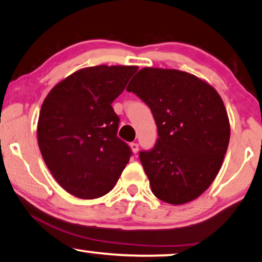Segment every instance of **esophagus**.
I'll use <instances>...</instances> for the list:
<instances>
[{"label":"esophagus","mask_w":262,"mask_h":262,"mask_svg":"<svg viewBox=\"0 0 262 262\" xmlns=\"http://www.w3.org/2000/svg\"><path fill=\"white\" fill-rule=\"evenodd\" d=\"M130 147H131L132 152H134L135 155H137V152H138V144L137 143H131L130 144Z\"/></svg>","instance_id":"1"}]
</instances>
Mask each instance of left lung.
Here are the masks:
<instances>
[{
	"label": "left lung",
	"instance_id": "1",
	"mask_svg": "<svg viewBox=\"0 0 262 262\" xmlns=\"http://www.w3.org/2000/svg\"><path fill=\"white\" fill-rule=\"evenodd\" d=\"M126 91L149 106L158 128L154 149L139 154L154 195L170 204L197 199L213 183L228 147L222 98L195 75L154 67L142 68Z\"/></svg>",
	"mask_w": 262,
	"mask_h": 262
}]
</instances>
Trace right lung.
Segmentation results:
<instances>
[{
  "instance_id": "add662e5",
  "label": "right lung",
  "mask_w": 262,
  "mask_h": 262,
  "mask_svg": "<svg viewBox=\"0 0 262 262\" xmlns=\"http://www.w3.org/2000/svg\"><path fill=\"white\" fill-rule=\"evenodd\" d=\"M137 66L86 67L56 84L45 98L37 143L55 181L75 197L92 200L112 190L131 156L117 137L112 103Z\"/></svg>"
}]
</instances>
